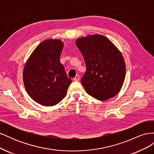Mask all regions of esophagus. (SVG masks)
I'll list each match as a JSON object with an SVG mask.
<instances>
[{"label":"esophagus","instance_id":"obj_1","mask_svg":"<svg viewBox=\"0 0 154 154\" xmlns=\"http://www.w3.org/2000/svg\"><path fill=\"white\" fill-rule=\"evenodd\" d=\"M79 80H80V76H79V75H76L75 77L73 78V80L75 81V82H78V81H79Z\"/></svg>","mask_w":154,"mask_h":154}]
</instances>
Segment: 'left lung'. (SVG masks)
<instances>
[{
  "instance_id": "1",
  "label": "left lung",
  "mask_w": 154,
  "mask_h": 154,
  "mask_svg": "<svg viewBox=\"0 0 154 154\" xmlns=\"http://www.w3.org/2000/svg\"><path fill=\"white\" fill-rule=\"evenodd\" d=\"M86 64L81 80L87 94L105 101L115 96L122 88L126 74L123 55L106 36L96 34L76 40Z\"/></svg>"
}]
</instances>
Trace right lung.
Segmentation results:
<instances>
[{"instance_id": "right-lung-1", "label": "right lung", "mask_w": 154, "mask_h": 154, "mask_svg": "<svg viewBox=\"0 0 154 154\" xmlns=\"http://www.w3.org/2000/svg\"><path fill=\"white\" fill-rule=\"evenodd\" d=\"M63 48L61 40H45L35 48L25 64L23 81L26 90L42 105L58 103L66 96L72 82L60 62Z\"/></svg>"}]
</instances>
